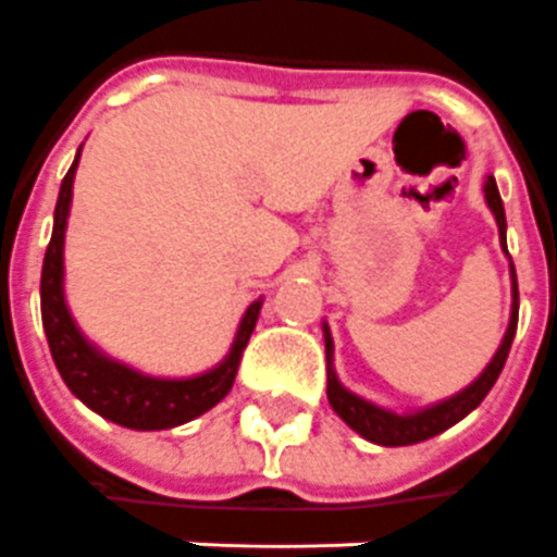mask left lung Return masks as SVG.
Instances as JSON below:
<instances>
[{
  "label": "left lung",
  "mask_w": 557,
  "mask_h": 557,
  "mask_svg": "<svg viewBox=\"0 0 557 557\" xmlns=\"http://www.w3.org/2000/svg\"><path fill=\"white\" fill-rule=\"evenodd\" d=\"M483 191H486V203L488 209L495 212V222H498V236L500 243H504V251H507V219H504V203H500L498 195V185L495 180L488 176L486 185H483ZM510 275H512V311H510V326H507V333H504V342H500L498 354L492 357L483 374L476 377L474 384L465 386L461 393H456L453 398H444V401H437L432 408H425V411L417 413H393L384 411V408H377L372 401H366V398L354 396L350 389L338 384V377L333 372V338H330V326H323V338H326V362H330V369H326V398H330V405H333V411L345 420V423L362 435L366 441H372V444H381V447H408V444H420V441H429V437L441 435V432H447L449 425H456L459 420H465L468 413L474 411L476 405L488 396V389L495 386L498 381L500 369H504V362H507V354H510L512 345V335H516V323H519V285H516V270H512L510 263Z\"/></svg>",
  "instance_id": "left-lung-1"
}]
</instances>
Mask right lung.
I'll list each match as a JSON object with an SVG mask.
<instances>
[{"instance_id":"add662e5","label":"right lung","mask_w":557,"mask_h":557,"mask_svg":"<svg viewBox=\"0 0 557 557\" xmlns=\"http://www.w3.org/2000/svg\"><path fill=\"white\" fill-rule=\"evenodd\" d=\"M74 171L62 180L59 188L57 212H53V236L47 246L45 267H41V321H45L47 345L53 354L62 381L69 384L74 396L81 398L86 408L101 413L110 423H120L137 432H156V429H173L188 420H195L209 408H215L234 386L236 369L243 360L248 338L255 333V323L260 314V299L251 302L243 314V323L236 330L234 348L219 362L215 369L185 377V381H168V377H149L110 360L101 350L92 348L77 323L71 321L65 294H62V246H65V224L71 209V185Z\"/></svg>"}]
</instances>
